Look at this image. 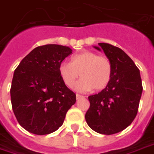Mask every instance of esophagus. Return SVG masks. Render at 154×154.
Here are the masks:
<instances>
[{"instance_id": "34e87169", "label": "esophagus", "mask_w": 154, "mask_h": 154, "mask_svg": "<svg viewBox=\"0 0 154 154\" xmlns=\"http://www.w3.org/2000/svg\"><path fill=\"white\" fill-rule=\"evenodd\" d=\"M85 96H82V95H79V94H76V99L79 100V99H80V98H84Z\"/></svg>"}]
</instances>
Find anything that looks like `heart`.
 <instances>
[{"mask_svg":"<svg viewBox=\"0 0 154 154\" xmlns=\"http://www.w3.org/2000/svg\"><path fill=\"white\" fill-rule=\"evenodd\" d=\"M59 74L65 85L73 88L76 85L79 92L101 91L106 88L112 75V66L108 57L91 51H83L71 57L70 63L63 62L59 66Z\"/></svg>","mask_w":154,"mask_h":154,"instance_id":"obj_1","label":"heart"}]
</instances>
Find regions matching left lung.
Returning <instances> with one entry per match:
<instances>
[{"instance_id": "8db88e82", "label": "left lung", "mask_w": 154, "mask_h": 154, "mask_svg": "<svg viewBox=\"0 0 154 154\" xmlns=\"http://www.w3.org/2000/svg\"><path fill=\"white\" fill-rule=\"evenodd\" d=\"M94 47L103 50L112 66L111 81L100 93L88 97L85 114L88 126L99 134H112L128 127L135 118L143 91L140 69L124 51L108 43Z\"/></svg>"}]
</instances>
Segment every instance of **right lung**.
<instances>
[{
	"label": "right lung",
	"instance_id": "right-lung-1",
	"mask_svg": "<svg viewBox=\"0 0 154 154\" xmlns=\"http://www.w3.org/2000/svg\"><path fill=\"white\" fill-rule=\"evenodd\" d=\"M68 47L48 44L34 48L15 69L11 83L12 109L19 124L32 134H51L62 125L76 102L59 74Z\"/></svg>",
	"mask_w": 154,
	"mask_h": 154
}]
</instances>
